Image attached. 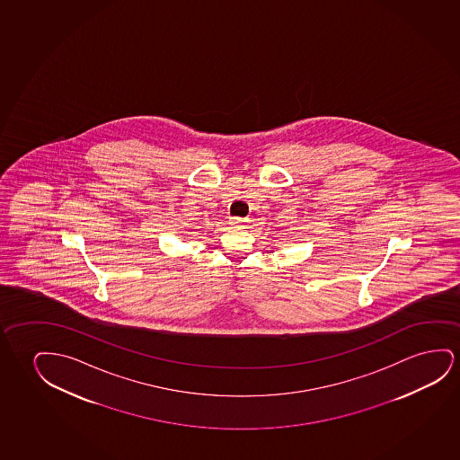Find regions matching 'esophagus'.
<instances>
[{
	"instance_id": "esophagus-1",
	"label": "esophagus",
	"mask_w": 460,
	"mask_h": 460,
	"mask_svg": "<svg viewBox=\"0 0 460 460\" xmlns=\"http://www.w3.org/2000/svg\"><path fill=\"white\" fill-rule=\"evenodd\" d=\"M247 220L244 217H232L230 224L234 226H243L246 224Z\"/></svg>"
}]
</instances>
